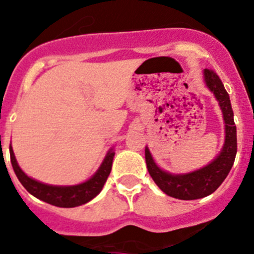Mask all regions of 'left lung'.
Segmentation results:
<instances>
[{
    "instance_id": "1",
    "label": "left lung",
    "mask_w": 254,
    "mask_h": 254,
    "mask_svg": "<svg viewBox=\"0 0 254 254\" xmlns=\"http://www.w3.org/2000/svg\"><path fill=\"white\" fill-rule=\"evenodd\" d=\"M204 81L206 87L215 96L223 113L225 140L220 153L200 170L189 173H170L157 166L149 148L145 147V162L153 181L166 195L180 200H196L211 195L227 178L237 154V127L229 95L214 70L204 69Z\"/></svg>"
}]
</instances>
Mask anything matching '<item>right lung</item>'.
Returning a JSON list of instances; mask_svg holds the SVG:
<instances>
[{"label": "right lung", "instance_id": "obj_1", "mask_svg": "<svg viewBox=\"0 0 254 254\" xmlns=\"http://www.w3.org/2000/svg\"><path fill=\"white\" fill-rule=\"evenodd\" d=\"M114 155H115L114 148H110L105 155L99 170L96 171L95 175L88 178L87 181L78 185H72V186H56V185L43 184V182L29 177L20 168L15 154H13L12 147L10 145L11 164H12V168L15 171V175L17 176L22 186L27 190V192L35 196L39 200L58 207L79 206V205L86 204L99 195L111 172Z\"/></svg>", "mask_w": 254, "mask_h": 254}]
</instances>
